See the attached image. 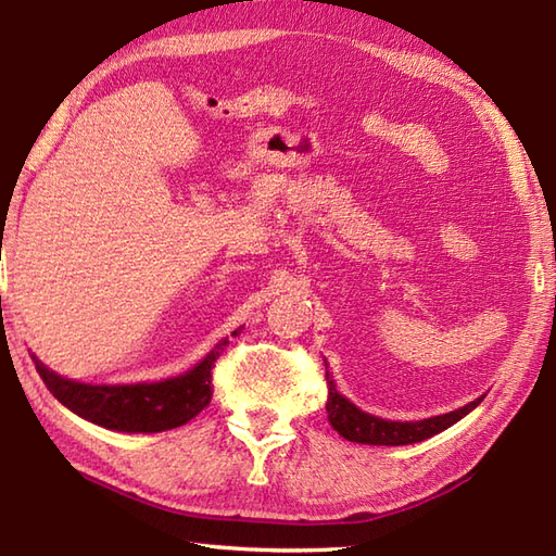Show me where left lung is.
Returning a JSON list of instances; mask_svg holds the SVG:
<instances>
[{"label": "left lung", "mask_w": 556, "mask_h": 556, "mask_svg": "<svg viewBox=\"0 0 556 556\" xmlns=\"http://www.w3.org/2000/svg\"><path fill=\"white\" fill-rule=\"evenodd\" d=\"M326 382H328V421L331 427L348 441H355V444H372V446H404V444H417V441H425L429 437L439 434V431L448 429L456 425L458 419H464L470 409H476L483 397L476 402H468L466 407L439 414V417H429L421 421H390L372 417V414L363 412L355 407L351 400H345L341 392L336 390L333 375L328 372L326 365Z\"/></svg>", "instance_id": "8db88e82"}]
</instances>
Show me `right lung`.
Segmentation results:
<instances>
[{
    "label": "right lung",
    "mask_w": 556,
    "mask_h": 556,
    "mask_svg": "<svg viewBox=\"0 0 556 556\" xmlns=\"http://www.w3.org/2000/svg\"><path fill=\"white\" fill-rule=\"evenodd\" d=\"M228 343V338H223L193 370L149 384H86L61 378L36 355L34 363L53 397L78 417L112 431L154 434V431L184 427L203 407H208L215 361Z\"/></svg>",
    "instance_id": "obj_1"
}]
</instances>
